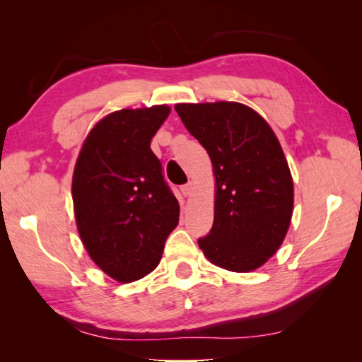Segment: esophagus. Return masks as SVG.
<instances>
[{"label": "esophagus", "mask_w": 362, "mask_h": 362, "mask_svg": "<svg viewBox=\"0 0 362 362\" xmlns=\"http://www.w3.org/2000/svg\"><path fill=\"white\" fill-rule=\"evenodd\" d=\"M193 192H194V183L193 182H188L187 185L182 187V194L185 196V198H189V196L193 194Z\"/></svg>", "instance_id": "esophagus-1"}]
</instances>
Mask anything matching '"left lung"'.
Wrapping results in <instances>:
<instances>
[{
    "label": "left lung",
    "instance_id": "1",
    "mask_svg": "<svg viewBox=\"0 0 362 362\" xmlns=\"http://www.w3.org/2000/svg\"><path fill=\"white\" fill-rule=\"evenodd\" d=\"M174 108L206 148L216 177L214 225L199 249L228 272L260 268L283 244L293 212L292 174L276 134L240 102Z\"/></svg>",
    "mask_w": 362,
    "mask_h": 362
}]
</instances>
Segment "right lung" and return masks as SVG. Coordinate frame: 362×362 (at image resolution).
<instances>
[{"instance_id": "add662e5", "label": "right lung", "mask_w": 362, "mask_h": 362, "mask_svg": "<svg viewBox=\"0 0 362 362\" xmlns=\"http://www.w3.org/2000/svg\"><path fill=\"white\" fill-rule=\"evenodd\" d=\"M169 105L122 108L95 122L71 179L73 211L84 249L118 283L142 279L158 267L180 206L150 144Z\"/></svg>"}]
</instances>
